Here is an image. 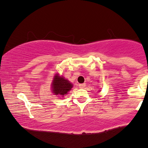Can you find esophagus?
Here are the masks:
<instances>
[{"label": "esophagus", "instance_id": "34e87169", "mask_svg": "<svg viewBox=\"0 0 148 148\" xmlns=\"http://www.w3.org/2000/svg\"><path fill=\"white\" fill-rule=\"evenodd\" d=\"M79 87L80 88H84L85 87H86V84H79Z\"/></svg>", "mask_w": 148, "mask_h": 148}]
</instances>
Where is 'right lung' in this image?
Returning a JSON list of instances; mask_svg holds the SVG:
<instances>
[{
  "label": "right lung",
  "instance_id": "add662e5",
  "mask_svg": "<svg viewBox=\"0 0 148 148\" xmlns=\"http://www.w3.org/2000/svg\"><path fill=\"white\" fill-rule=\"evenodd\" d=\"M51 84L52 92L56 95H62V97L67 95L73 87L72 84L68 80L64 79L63 76H59L58 74H55Z\"/></svg>",
  "mask_w": 148,
  "mask_h": 148
}]
</instances>
